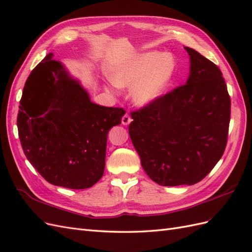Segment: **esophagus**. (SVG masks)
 <instances>
[{
    "instance_id": "obj_1",
    "label": "esophagus",
    "mask_w": 252,
    "mask_h": 252,
    "mask_svg": "<svg viewBox=\"0 0 252 252\" xmlns=\"http://www.w3.org/2000/svg\"><path fill=\"white\" fill-rule=\"evenodd\" d=\"M131 121H132V120H131L130 117H129V114L126 113L125 116H124L123 118H122V124H123L124 126H127V125H129V124L131 123Z\"/></svg>"
}]
</instances>
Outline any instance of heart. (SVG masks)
Listing matches in <instances>:
<instances>
[{
	"label": "heart",
	"instance_id": "heart-1",
	"mask_svg": "<svg viewBox=\"0 0 252 252\" xmlns=\"http://www.w3.org/2000/svg\"><path fill=\"white\" fill-rule=\"evenodd\" d=\"M174 73V62L158 51L136 53L116 66L110 72V81L116 87L133 90L135 105L145 107L161 97L168 87ZM104 89L112 93L111 87Z\"/></svg>",
	"mask_w": 252,
	"mask_h": 252
}]
</instances>
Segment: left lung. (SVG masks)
I'll list each match as a JSON object with an SVG mask.
<instances>
[{
	"label": "left lung",
	"mask_w": 252,
	"mask_h": 252,
	"mask_svg": "<svg viewBox=\"0 0 252 252\" xmlns=\"http://www.w3.org/2000/svg\"><path fill=\"white\" fill-rule=\"evenodd\" d=\"M186 84L131 113L133 146L148 177L161 186L193 185L222 158L230 97L217 65L192 48Z\"/></svg>",
	"instance_id": "8db88e82"
}]
</instances>
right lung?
Listing matches in <instances>:
<instances>
[{
    "mask_svg": "<svg viewBox=\"0 0 252 252\" xmlns=\"http://www.w3.org/2000/svg\"><path fill=\"white\" fill-rule=\"evenodd\" d=\"M52 57L48 53L25 83L19 138L30 164L50 184L89 188L103 177L107 134L125 110L91 102L80 80Z\"/></svg>",
    "mask_w": 252,
    "mask_h": 252,
    "instance_id": "right-lung-1",
    "label": "right lung"
}]
</instances>
